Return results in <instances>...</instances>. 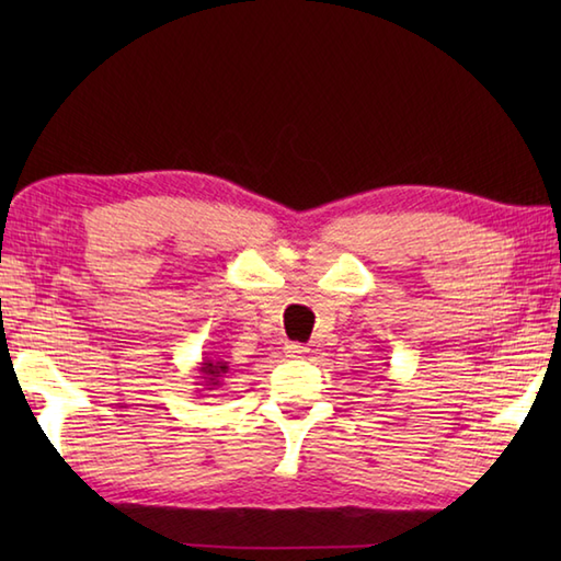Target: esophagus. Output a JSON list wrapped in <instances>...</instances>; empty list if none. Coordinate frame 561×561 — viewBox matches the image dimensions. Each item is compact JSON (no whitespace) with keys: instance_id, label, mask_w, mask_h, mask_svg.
<instances>
[{"instance_id":"obj_1","label":"esophagus","mask_w":561,"mask_h":561,"mask_svg":"<svg viewBox=\"0 0 561 561\" xmlns=\"http://www.w3.org/2000/svg\"><path fill=\"white\" fill-rule=\"evenodd\" d=\"M308 352H311V350H308L306 344H299V342H291V344H287V354H289V356H294V359H306Z\"/></svg>"}]
</instances>
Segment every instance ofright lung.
<instances>
[{"mask_svg": "<svg viewBox=\"0 0 561 561\" xmlns=\"http://www.w3.org/2000/svg\"><path fill=\"white\" fill-rule=\"evenodd\" d=\"M197 374H199L197 378L202 380L199 386H205V390H214V388L221 386V378L229 374V362L205 354V356H202L199 366H197Z\"/></svg>", "mask_w": 561, "mask_h": 561, "instance_id": "right-lung-1", "label": "right lung"}]
</instances>
